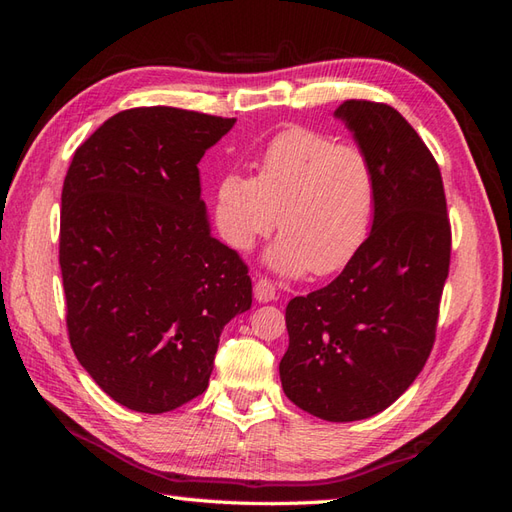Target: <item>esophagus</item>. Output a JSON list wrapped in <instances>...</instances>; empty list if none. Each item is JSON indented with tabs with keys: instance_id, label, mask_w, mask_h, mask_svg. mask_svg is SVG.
Returning a JSON list of instances; mask_svg holds the SVG:
<instances>
[{
	"instance_id": "esophagus-1",
	"label": "esophagus",
	"mask_w": 512,
	"mask_h": 512,
	"mask_svg": "<svg viewBox=\"0 0 512 512\" xmlns=\"http://www.w3.org/2000/svg\"><path fill=\"white\" fill-rule=\"evenodd\" d=\"M253 292H255V299L259 303H268V301H275L277 299V286L273 284V281L264 279V277L255 281Z\"/></svg>"
}]
</instances>
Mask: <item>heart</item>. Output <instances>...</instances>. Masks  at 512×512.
Returning <instances> with one entry per match:
<instances>
[{
    "label": "heart",
    "instance_id": "1",
    "mask_svg": "<svg viewBox=\"0 0 512 512\" xmlns=\"http://www.w3.org/2000/svg\"><path fill=\"white\" fill-rule=\"evenodd\" d=\"M378 173L367 151L312 127H288L268 140L257 178L226 173L217 187V228L228 246L250 250L273 233L270 264L286 275L339 273L369 237ZM280 222H276V217Z\"/></svg>",
    "mask_w": 512,
    "mask_h": 512
}]
</instances>
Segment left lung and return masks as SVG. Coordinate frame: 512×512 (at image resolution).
Returning a JSON list of instances; mask_svg holds the SVG:
<instances>
[{
	"label": "left lung",
	"instance_id": "1",
	"mask_svg": "<svg viewBox=\"0 0 512 512\" xmlns=\"http://www.w3.org/2000/svg\"><path fill=\"white\" fill-rule=\"evenodd\" d=\"M378 173V204L363 248L325 288L286 308L281 387L328 422L374 416L407 391L436 343L451 262L440 167L400 112L350 99L334 112Z\"/></svg>",
	"mask_w": 512,
	"mask_h": 512
}]
</instances>
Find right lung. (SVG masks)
Wrapping results in <instances>:
<instances>
[{"mask_svg": "<svg viewBox=\"0 0 512 512\" xmlns=\"http://www.w3.org/2000/svg\"><path fill=\"white\" fill-rule=\"evenodd\" d=\"M235 118L114 114L74 151L59 264L70 345L107 396L165 413L209 387L224 325L253 303L237 250L209 233L198 162Z\"/></svg>", "mask_w": 512, "mask_h": 512, "instance_id": "right-lung-1", "label": "right lung"}]
</instances>
